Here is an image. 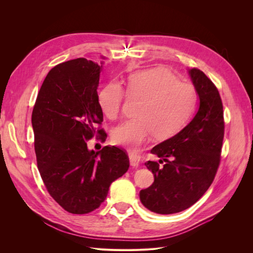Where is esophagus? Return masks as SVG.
Segmentation results:
<instances>
[{"label": "esophagus", "instance_id": "34e87169", "mask_svg": "<svg viewBox=\"0 0 253 253\" xmlns=\"http://www.w3.org/2000/svg\"><path fill=\"white\" fill-rule=\"evenodd\" d=\"M128 157H129V164H131L132 167L137 168V167L139 166V164H140V157L137 155V154H135L134 152H129L128 153Z\"/></svg>", "mask_w": 253, "mask_h": 253}]
</instances>
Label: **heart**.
Instances as JSON below:
<instances>
[{"label":"heart","instance_id":"heart-1","mask_svg":"<svg viewBox=\"0 0 253 253\" xmlns=\"http://www.w3.org/2000/svg\"><path fill=\"white\" fill-rule=\"evenodd\" d=\"M127 90L141 98L136 114L113 132L114 142L138 150L153 135L158 139L173 136L186 126L196 106V91L189 83L177 81L166 67H153L128 76ZM119 83L111 82L98 93V103L105 116L118 117L125 98Z\"/></svg>","mask_w":253,"mask_h":253}]
</instances>
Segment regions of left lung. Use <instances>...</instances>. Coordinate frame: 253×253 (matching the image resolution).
<instances>
[{
	"instance_id": "left-lung-1",
	"label": "left lung",
	"mask_w": 253,
	"mask_h": 253,
	"mask_svg": "<svg viewBox=\"0 0 253 253\" xmlns=\"http://www.w3.org/2000/svg\"><path fill=\"white\" fill-rule=\"evenodd\" d=\"M188 74L198 96V110L180 132L155 145L162 159L145 163L154 182L141 190V204L152 212L172 214L190 208L215 177L224 139L223 103L216 86L197 68ZM166 164L160 166L159 164Z\"/></svg>"
}]
</instances>
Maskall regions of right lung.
I'll return each mask as SVG.
<instances>
[{
  "label": "right lung",
  "mask_w": 253,
  "mask_h": 253,
  "mask_svg": "<svg viewBox=\"0 0 253 253\" xmlns=\"http://www.w3.org/2000/svg\"><path fill=\"white\" fill-rule=\"evenodd\" d=\"M104 60L105 57L101 56ZM100 64L84 58L60 63L49 71L32 115L38 169L48 193L64 210L85 214L99 208L111 183L129 167L124 150L105 145L95 152L86 141L103 129L98 103Z\"/></svg>",
  "instance_id": "obj_1"
}]
</instances>
